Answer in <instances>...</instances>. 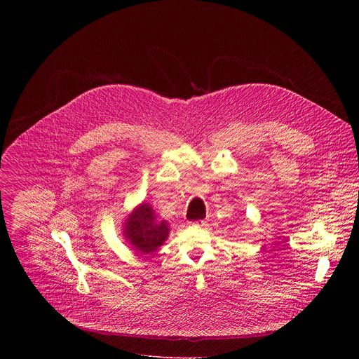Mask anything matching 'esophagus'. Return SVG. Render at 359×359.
<instances>
[{
	"instance_id": "1",
	"label": "esophagus",
	"mask_w": 359,
	"mask_h": 359,
	"mask_svg": "<svg viewBox=\"0 0 359 359\" xmlns=\"http://www.w3.org/2000/svg\"><path fill=\"white\" fill-rule=\"evenodd\" d=\"M194 225H198V226H205V221H203V219H199V221H195V222H192Z\"/></svg>"
}]
</instances>
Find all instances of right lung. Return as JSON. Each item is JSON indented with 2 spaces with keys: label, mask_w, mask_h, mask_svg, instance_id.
I'll list each match as a JSON object with an SVG mask.
<instances>
[{
  "label": "right lung",
  "mask_w": 359,
  "mask_h": 359,
  "mask_svg": "<svg viewBox=\"0 0 359 359\" xmlns=\"http://www.w3.org/2000/svg\"><path fill=\"white\" fill-rule=\"evenodd\" d=\"M123 235L138 256L154 253L168 238L170 228L165 221H158L148 203L138 205L124 221Z\"/></svg>",
  "instance_id": "add662e5"
}]
</instances>
